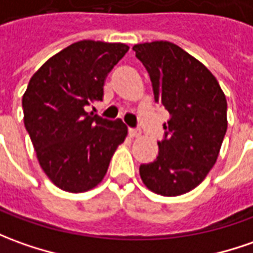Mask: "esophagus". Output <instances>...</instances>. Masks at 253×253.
Instances as JSON below:
<instances>
[{
	"label": "esophagus",
	"mask_w": 253,
	"mask_h": 253,
	"mask_svg": "<svg viewBox=\"0 0 253 253\" xmlns=\"http://www.w3.org/2000/svg\"><path fill=\"white\" fill-rule=\"evenodd\" d=\"M128 135L130 137H140L141 135V130L140 128H128Z\"/></svg>",
	"instance_id": "34e87169"
}]
</instances>
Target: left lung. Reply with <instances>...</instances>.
Returning a JSON list of instances; mask_svg holds the SVG:
<instances>
[{
	"instance_id": "1",
	"label": "left lung",
	"mask_w": 253,
	"mask_h": 253,
	"mask_svg": "<svg viewBox=\"0 0 253 253\" xmlns=\"http://www.w3.org/2000/svg\"><path fill=\"white\" fill-rule=\"evenodd\" d=\"M133 49L151 77L155 102L170 113L156 159L140 166L141 180L163 197L183 195L217 161L227 131L226 95L205 65L173 42L152 41Z\"/></svg>"
}]
</instances>
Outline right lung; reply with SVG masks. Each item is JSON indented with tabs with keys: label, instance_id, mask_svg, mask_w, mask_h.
<instances>
[{
	"label": "right lung",
	"instance_id": "add662e5",
	"mask_svg": "<svg viewBox=\"0 0 253 253\" xmlns=\"http://www.w3.org/2000/svg\"><path fill=\"white\" fill-rule=\"evenodd\" d=\"M127 51L122 42L77 41L51 56L29 82L22 98L25 127L41 169L63 191L99 184L126 138L122 120L84 108L102 101L105 79Z\"/></svg>",
	"mask_w": 253,
	"mask_h": 253
}]
</instances>
